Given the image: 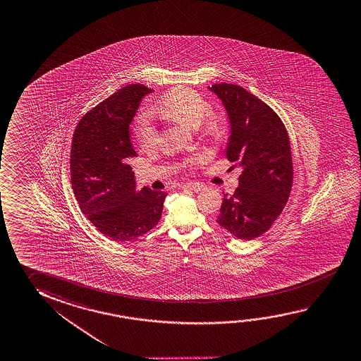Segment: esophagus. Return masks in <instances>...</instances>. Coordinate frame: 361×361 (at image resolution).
Instances as JSON below:
<instances>
[{
    "mask_svg": "<svg viewBox=\"0 0 361 361\" xmlns=\"http://www.w3.org/2000/svg\"><path fill=\"white\" fill-rule=\"evenodd\" d=\"M186 188L188 189L191 190V191H195V192H199V191H204V190L207 189V186L205 185H202L200 183H190L186 185Z\"/></svg>",
    "mask_w": 361,
    "mask_h": 361,
    "instance_id": "esophagus-1",
    "label": "esophagus"
}]
</instances>
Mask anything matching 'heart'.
Returning <instances> with one entry per match:
<instances>
[{"mask_svg": "<svg viewBox=\"0 0 361 361\" xmlns=\"http://www.w3.org/2000/svg\"><path fill=\"white\" fill-rule=\"evenodd\" d=\"M209 111V103L199 93L183 87L170 90L154 106V113L164 118L170 119L189 128L199 127L201 132L207 137L219 136L221 132V122ZM135 133L143 148L154 146L156 130L146 113L138 117ZM200 160L201 157H196L192 162Z\"/></svg>", "mask_w": 361, "mask_h": 361, "instance_id": "b5f03b06", "label": "heart"}]
</instances>
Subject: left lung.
Returning <instances> with one entry per match:
<instances>
[{
    "label": "left lung",
    "instance_id": "obj_1",
    "mask_svg": "<svg viewBox=\"0 0 361 361\" xmlns=\"http://www.w3.org/2000/svg\"><path fill=\"white\" fill-rule=\"evenodd\" d=\"M231 122L226 159L243 171L234 194H224L216 223L234 237L264 234L283 212L293 183L290 138L277 113L235 84H214Z\"/></svg>",
    "mask_w": 361,
    "mask_h": 361
}]
</instances>
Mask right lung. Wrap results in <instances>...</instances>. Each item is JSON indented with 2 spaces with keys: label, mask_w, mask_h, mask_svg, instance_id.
Here are the masks:
<instances>
[{
  "label": "right lung",
  "mask_w": 361,
  "mask_h": 361,
  "mask_svg": "<svg viewBox=\"0 0 361 361\" xmlns=\"http://www.w3.org/2000/svg\"><path fill=\"white\" fill-rule=\"evenodd\" d=\"M152 89L130 84L79 121L71 152V186L82 213L102 234L130 242L160 221L167 194L143 188L127 159L137 156L130 124L143 97Z\"/></svg>",
  "instance_id": "add662e5"
}]
</instances>
